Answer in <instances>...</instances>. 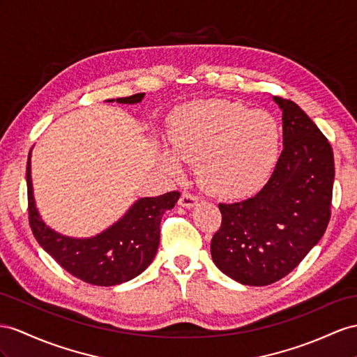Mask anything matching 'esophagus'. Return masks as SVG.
Instances as JSON below:
<instances>
[{
    "label": "esophagus",
    "instance_id": "esophagus-1",
    "mask_svg": "<svg viewBox=\"0 0 357 357\" xmlns=\"http://www.w3.org/2000/svg\"><path fill=\"white\" fill-rule=\"evenodd\" d=\"M197 204V197L191 193H182L181 199H179V205L184 208H193Z\"/></svg>",
    "mask_w": 357,
    "mask_h": 357
}]
</instances>
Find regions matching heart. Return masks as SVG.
Here are the masks:
<instances>
[{
    "label": "heart",
    "instance_id": "obj_1",
    "mask_svg": "<svg viewBox=\"0 0 357 357\" xmlns=\"http://www.w3.org/2000/svg\"><path fill=\"white\" fill-rule=\"evenodd\" d=\"M166 167L179 175L181 161L197 162L199 182L213 195L238 199L253 195L270 178L280 149V128L270 113L225 99L191 102L170 122Z\"/></svg>",
    "mask_w": 357,
    "mask_h": 357
}]
</instances>
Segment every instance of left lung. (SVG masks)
<instances>
[{"label": "left lung", "instance_id": "left-lung-1", "mask_svg": "<svg viewBox=\"0 0 357 357\" xmlns=\"http://www.w3.org/2000/svg\"><path fill=\"white\" fill-rule=\"evenodd\" d=\"M282 112L283 151L257 196L218 204L222 226L211 241L217 268L250 287L294 270L331 220L335 162L331 143L292 100L273 96Z\"/></svg>", "mask_w": 357, "mask_h": 357}]
</instances>
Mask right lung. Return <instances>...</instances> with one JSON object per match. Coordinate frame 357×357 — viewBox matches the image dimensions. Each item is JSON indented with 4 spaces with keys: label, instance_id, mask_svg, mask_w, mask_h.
I'll list each match as a JSON object with an SVG mask.
<instances>
[{
    "label": "right lung",
    "instance_id": "1",
    "mask_svg": "<svg viewBox=\"0 0 357 357\" xmlns=\"http://www.w3.org/2000/svg\"><path fill=\"white\" fill-rule=\"evenodd\" d=\"M144 93L117 98L119 104H139ZM114 102V99H108ZM30 226L42 249L77 279L98 287H114L139 276L155 258L164 213L179 199L178 191L157 197H140L116 223L89 238H74L54 231L36 206L31 181V151L26 162Z\"/></svg>",
    "mask_w": 357,
    "mask_h": 357
}]
</instances>
